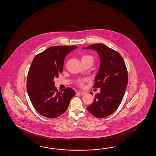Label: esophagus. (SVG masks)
Here are the masks:
<instances>
[{
    "label": "esophagus",
    "mask_w": 156,
    "mask_h": 156,
    "mask_svg": "<svg viewBox=\"0 0 156 156\" xmlns=\"http://www.w3.org/2000/svg\"><path fill=\"white\" fill-rule=\"evenodd\" d=\"M78 93H79V94H80V95H85L86 94V92L83 91H78Z\"/></svg>",
    "instance_id": "obj_1"
}]
</instances>
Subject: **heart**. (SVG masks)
Wrapping results in <instances>:
<instances>
[{"label": "heart", "mask_w": 156, "mask_h": 156, "mask_svg": "<svg viewBox=\"0 0 156 156\" xmlns=\"http://www.w3.org/2000/svg\"><path fill=\"white\" fill-rule=\"evenodd\" d=\"M87 58H91V59H92V60H93V58L92 57V56H90V55H85L83 56L82 58H81V60H85V59H87ZM85 79L79 80L77 81L78 85L80 86V87H83V85H84V82H85Z\"/></svg>", "instance_id": "b5f03b06"}]
</instances>
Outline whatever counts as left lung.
I'll list each match as a JSON object with an SVG mask.
<instances>
[{"label":"left lung","instance_id":"1","mask_svg":"<svg viewBox=\"0 0 156 156\" xmlns=\"http://www.w3.org/2000/svg\"><path fill=\"white\" fill-rule=\"evenodd\" d=\"M87 49L96 50L101 61L93 86L100 87V93L95 95L87 110L96 118H104L112 114L123 100L128 81L127 69L120 53L104 44H93Z\"/></svg>","mask_w":156,"mask_h":156}]
</instances>
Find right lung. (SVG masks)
<instances>
[{"instance_id":"obj_1","label":"right lung","mask_w":156,"mask_h":156,"mask_svg":"<svg viewBox=\"0 0 156 156\" xmlns=\"http://www.w3.org/2000/svg\"><path fill=\"white\" fill-rule=\"evenodd\" d=\"M77 47H51L33 58L27 76V90L34 108L42 116L48 118L60 116L75 95L71 87L58 91L53 79L62 73L66 56Z\"/></svg>"}]
</instances>
